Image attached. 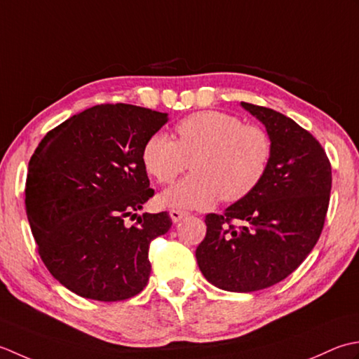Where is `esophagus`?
<instances>
[{"label":"esophagus","instance_id":"obj_1","mask_svg":"<svg viewBox=\"0 0 359 359\" xmlns=\"http://www.w3.org/2000/svg\"><path fill=\"white\" fill-rule=\"evenodd\" d=\"M186 215H187V212H184V210H177V209H172L170 210V218H172L173 223L181 222Z\"/></svg>","mask_w":359,"mask_h":359}]
</instances>
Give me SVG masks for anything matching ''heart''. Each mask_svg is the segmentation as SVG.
I'll use <instances>...</instances> for the list:
<instances>
[{"instance_id":"heart-1","label":"heart","mask_w":359,"mask_h":359,"mask_svg":"<svg viewBox=\"0 0 359 359\" xmlns=\"http://www.w3.org/2000/svg\"><path fill=\"white\" fill-rule=\"evenodd\" d=\"M177 141L151 135L142 147V165L161 184H170L192 163L194 173L159 195L169 209H209L222 198L238 201L252 194L271 163L273 144L254 123L223 111H200L177 123Z\"/></svg>"}]
</instances>
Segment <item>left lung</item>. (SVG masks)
I'll use <instances>...</instances> for the list:
<instances>
[{
    "instance_id": "1",
    "label": "left lung",
    "mask_w": 359,
    "mask_h": 359,
    "mask_svg": "<svg viewBox=\"0 0 359 359\" xmlns=\"http://www.w3.org/2000/svg\"><path fill=\"white\" fill-rule=\"evenodd\" d=\"M266 128L273 155L252 194L206 215L195 251L203 276L217 288L251 292L273 287L306 259L324 228L332 165L316 139L271 108L240 104ZM244 223L236 229L230 222Z\"/></svg>"
}]
</instances>
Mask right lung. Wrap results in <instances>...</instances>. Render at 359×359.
<instances>
[{
    "mask_svg": "<svg viewBox=\"0 0 359 359\" xmlns=\"http://www.w3.org/2000/svg\"><path fill=\"white\" fill-rule=\"evenodd\" d=\"M167 121L136 105H96L50 130L29 161L26 214L39 254L76 294L116 302L147 285L150 243L172 220L137 215L153 196L141 155Z\"/></svg>",
    "mask_w": 359,
    "mask_h": 359,
    "instance_id": "right-lung-1",
    "label": "right lung"
}]
</instances>
